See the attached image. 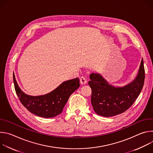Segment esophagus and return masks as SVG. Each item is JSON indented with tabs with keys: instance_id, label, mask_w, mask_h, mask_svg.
<instances>
[{
	"instance_id": "1",
	"label": "esophagus",
	"mask_w": 153,
	"mask_h": 153,
	"mask_svg": "<svg viewBox=\"0 0 153 153\" xmlns=\"http://www.w3.org/2000/svg\"><path fill=\"white\" fill-rule=\"evenodd\" d=\"M80 82L82 85H85L87 83V80H86V78L85 77L82 76V77H80Z\"/></svg>"
}]
</instances>
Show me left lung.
I'll use <instances>...</instances> for the list:
<instances>
[{
	"mask_svg": "<svg viewBox=\"0 0 153 153\" xmlns=\"http://www.w3.org/2000/svg\"><path fill=\"white\" fill-rule=\"evenodd\" d=\"M90 78L88 84L92 90L91 102L94 111L103 117L122 114L134 103L142 90L145 80L143 59L135 79L124 86L110 85L98 73H91Z\"/></svg>",
	"mask_w": 153,
	"mask_h": 153,
	"instance_id": "1",
	"label": "left lung"
}]
</instances>
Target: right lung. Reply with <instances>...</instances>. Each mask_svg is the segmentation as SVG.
Wrapping results in <instances>:
<instances>
[{
    "mask_svg": "<svg viewBox=\"0 0 153 153\" xmlns=\"http://www.w3.org/2000/svg\"><path fill=\"white\" fill-rule=\"evenodd\" d=\"M16 93L22 105L31 113L40 117L50 118L60 114L70 96L80 86L78 77L63 82L51 93L31 96L22 91L13 74Z\"/></svg>",
    "mask_w": 153,
    "mask_h": 153,
    "instance_id": "add662e5",
    "label": "right lung"
}]
</instances>
